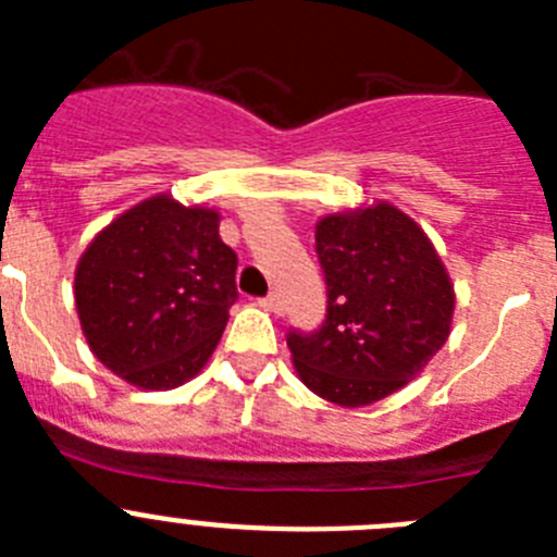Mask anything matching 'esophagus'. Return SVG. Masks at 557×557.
Returning <instances> with one entry per match:
<instances>
[{
  "instance_id": "obj_1",
  "label": "esophagus",
  "mask_w": 557,
  "mask_h": 557,
  "mask_svg": "<svg viewBox=\"0 0 557 557\" xmlns=\"http://www.w3.org/2000/svg\"><path fill=\"white\" fill-rule=\"evenodd\" d=\"M262 304H264V307H268V309H273V312H282V301H278V295H275V293L264 295Z\"/></svg>"
}]
</instances>
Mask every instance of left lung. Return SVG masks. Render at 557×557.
Instances as JSON below:
<instances>
[{"instance_id":"left-lung-1","label":"left lung","mask_w":557,"mask_h":557,"mask_svg":"<svg viewBox=\"0 0 557 557\" xmlns=\"http://www.w3.org/2000/svg\"><path fill=\"white\" fill-rule=\"evenodd\" d=\"M314 253L326 321L287 332L295 371L334 405H373L424 371L449 337V275L424 231L391 203L323 218Z\"/></svg>"}]
</instances>
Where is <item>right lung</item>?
I'll list each match as a JSON object with an SVG mask.
<instances>
[{
  "label": "right lung",
  "mask_w": 557,
  "mask_h": 557,
  "mask_svg": "<svg viewBox=\"0 0 557 557\" xmlns=\"http://www.w3.org/2000/svg\"><path fill=\"white\" fill-rule=\"evenodd\" d=\"M218 211L150 198L86 248L75 304L88 346L131 385H184L211 357L236 293V253Z\"/></svg>",
  "instance_id": "add662e5"
}]
</instances>
